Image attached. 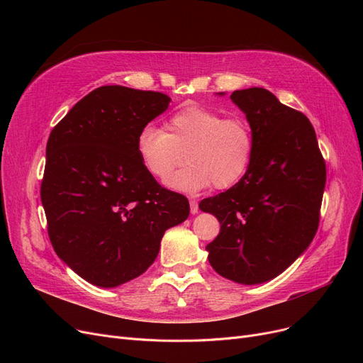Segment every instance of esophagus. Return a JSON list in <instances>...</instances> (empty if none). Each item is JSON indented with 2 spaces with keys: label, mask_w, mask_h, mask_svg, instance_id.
I'll return each mask as SVG.
<instances>
[{
  "label": "esophagus",
  "mask_w": 363,
  "mask_h": 363,
  "mask_svg": "<svg viewBox=\"0 0 363 363\" xmlns=\"http://www.w3.org/2000/svg\"><path fill=\"white\" fill-rule=\"evenodd\" d=\"M190 211H191V214L199 213V203H197V201H194V199H191L190 201Z\"/></svg>",
  "instance_id": "obj_1"
}]
</instances>
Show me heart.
Masks as SVG:
<instances>
[{"label":"heart","instance_id":"b5f03b06","mask_svg":"<svg viewBox=\"0 0 363 363\" xmlns=\"http://www.w3.org/2000/svg\"><path fill=\"white\" fill-rule=\"evenodd\" d=\"M143 169L164 181L183 164L189 167L166 181L172 190L199 193L209 185L230 189L249 172L255 154V134L247 119L223 114L201 105H189L164 123V131L145 125L135 138Z\"/></svg>","mask_w":363,"mask_h":363}]
</instances>
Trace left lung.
Wrapping results in <instances>:
<instances>
[{"label": "left lung", "instance_id": "1", "mask_svg": "<svg viewBox=\"0 0 363 363\" xmlns=\"http://www.w3.org/2000/svg\"><path fill=\"white\" fill-rule=\"evenodd\" d=\"M230 99L255 134L252 164L238 184L199 208L220 221L206 245L211 267L237 284L258 285L285 272L317 233L325 162L309 119L272 91L250 87Z\"/></svg>", "mask_w": 363, "mask_h": 363}]
</instances>
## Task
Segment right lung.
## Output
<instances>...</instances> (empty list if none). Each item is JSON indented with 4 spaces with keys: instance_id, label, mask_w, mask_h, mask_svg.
<instances>
[{
    "instance_id": "right-lung-1",
    "label": "right lung",
    "mask_w": 363,
    "mask_h": 363,
    "mask_svg": "<svg viewBox=\"0 0 363 363\" xmlns=\"http://www.w3.org/2000/svg\"><path fill=\"white\" fill-rule=\"evenodd\" d=\"M170 101L102 86L50 134L40 189L48 235L58 258L91 285L116 288L143 274L164 232L190 214L186 197L162 189L135 149L138 131Z\"/></svg>"
}]
</instances>
